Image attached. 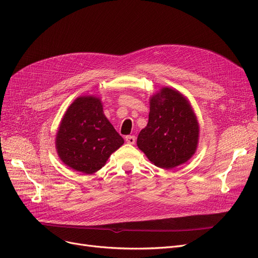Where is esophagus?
I'll list each match as a JSON object with an SVG mask.
<instances>
[{
    "label": "esophagus",
    "mask_w": 258,
    "mask_h": 258,
    "mask_svg": "<svg viewBox=\"0 0 258 258\" xmlns=\"http://www.w3.org/2000/svg\"><path fill=\"white\" fill-rule=\"evenodd\" d=\"M125 141L128 144H135V142H136V137H135V136H126Z\"/></svg>",
    "instance_id": "esophagus-1"
}]
</instances>
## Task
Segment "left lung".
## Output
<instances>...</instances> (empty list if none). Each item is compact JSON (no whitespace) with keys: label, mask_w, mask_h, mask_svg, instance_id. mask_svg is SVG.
Masks as SVG:
<instances>
[{"label":"left lung","mask_w":258,"mask_h":258,"mask_svg":"<svg viewBox=\"0 0 258 258\" xmlns=\"http://www.w3.org/2000/svg\"><path fill=\"white\" fill-rule=\"evenodd\" d=\"M200 127L187 98L171 88H162L150 99L147 125L137 145L153 164L171 169L190 159L198 147Z\"/></svg>","instance_id":"obj_1"}]
</instances>
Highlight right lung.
Instances as JSON below:
<instances>
[{
	"mask_svg": "<svg viewBox=\"0 0 258 258\" xmlns=\"http://www.w3.org/2000/svg\"><path fill=\"white\" fill-rule=\"evenodd\" d=\"M124 143L103 114L96 96H80L68 107L59 124L55 146L59 159L70 168L92 174L105 165Z\"/></svg>",
	"mask_w": 258,
	"mask_h": 258,
	"instance_id": "add662e5",
	"label": "right lung"
}]
</instances>
